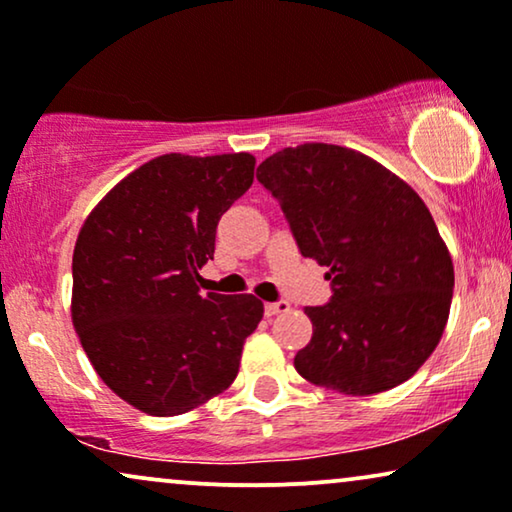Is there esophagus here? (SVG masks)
I'll list each match as a JSON object with an SVG mask.
<instances>
[{
  "instance_id": "34e87169",
  "label": "esophagus",
  "mask_w": 512,
  "mask_h": 512,
  "mask_svg": "<svg viewBox=\"0 0 512 512\" xmlns=\"http://www.w3.org/2000/svg\"><path fill=\"white\" fill-rule=\"evenodd\" d=\"M288 309H290V304L286 300H276V302L264 304V314H267V316L283 314V312H288Z\"/></svg>"
}]
</instances>
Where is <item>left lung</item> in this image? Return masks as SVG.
<instances>
[{
  "label": "left lung",
  "instance_id": "1",
  "mask_svg": "<svg viewBox=\"0 0 512 512\" xmlns=\"http://www.w3.org/2000/svg\"><path fill=\"white\" fill-rule=\"evenodd\" d=\"M257 181L300 255L331 269V300L304 309L314 335L295 354L297 373L359 397L409 380L435 352L454 295V264L418 193L333 144L283 148Z\"/></svg>",
  "mask_w": 512,
  "mask_h": 512
}]
</instances>
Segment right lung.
Wrapping results in <instances>:
<instances>
[{
    "label": "right lung",
    "instance_id": "add662e5",
    "mask_svg": "<svg viewBox=\"0 0 512 512\" xmlns=\"http://www.w3.org/2000/svg\"><path fill=\"white\" fill-rule=\"evenodd\" d=\"M252 170L250 153L160 155L127 174L82 224L73 326L103 383L139 411L179 416L236 380L262 302L200 295L196 281Z\"/></svg>",
    "mask_w": 512,
    "mask_h": 512
}]
</instances>
